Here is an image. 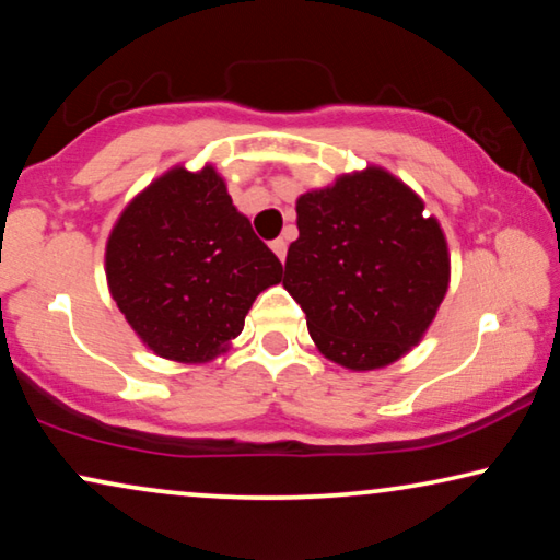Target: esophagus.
<instances>
[{
    "instance_id": "esophagus-1",
    "label": "esophagus",
    "mask_w": 560,
    "mask_h": 560,
    "mask_svg": "<svg viewBox=\"0 0 560 560\" xmlns=\"http://www.w3.org/2000/svg\"><path fill=\"white\" fill-rule=\"evenodd\" d=\"M270 247H272L275 255H278L280 262H285V255H288V242H285V240H275V242L270 244Z\"/></svg>"
}]
</instances>
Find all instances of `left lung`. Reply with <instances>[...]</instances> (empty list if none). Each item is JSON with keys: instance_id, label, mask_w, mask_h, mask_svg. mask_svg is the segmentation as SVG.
<instances>
[{"instance_id": "obj_1", "label": "left lung", "mask_w": 560, "mask_h": 560, "mask_svg": "<svg viewBox=\"0 0 560 560\" xmlns=\"http://www.w3.org/2000/svg\"><path fill=\"white\" fill-rule=\"evenodd\" d=\"M295 213L282 288L303 308L320 354L370 372L418 347L451 282L446 234L423 198L366 165L305 190Z\"/></svg>"}]
</instances>
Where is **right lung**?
Here are the masks:
<instances>
[{
    "label": "right lung",
    "instance_id": "right-lung-1",
    "mask_svg": "<svg viewBox=\"0 0 560 560\" xmlns=\"http://www.w3.org/2000/svg\"><path fill=\"white\" fill-rule=\"evenodd\" d=\"M104 270L114 303L152 354L203 364L232 347L282 265L206 163L173 165L121 209Z\"/></svg>",
    "mask_w": 560,
    "mask_h": 560
}]
</instances>
